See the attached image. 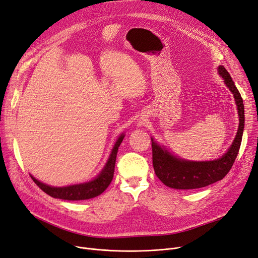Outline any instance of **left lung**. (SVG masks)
<instances>
[{
    "instance_id": "left-lung-1",
    "label": "left lung",
    "mask_w": 258,
    "mask_h": 258,
    "mask_svg": "<svg viewBox=\"0 0 258 258\" xmlns=\"http://www.w3.org/2000/svg\"><path fill=\"white\" fill-rule=\"evenodd\" d=\"M218 73L234 95L239 115V125L233 143L226 154L213 161H188L173 156L152 139L153 166L156 176L166 186L177 189H192L214 183L225 177L231 170L239 152L244 126L243 101L228 71L222 65Z\"/></svg>"
}]
</instances>
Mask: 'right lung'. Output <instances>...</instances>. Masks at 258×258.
<instances>
[{"label":"right lung","instance_id":"right-lung-1","mask_svg":"<svg viewBox=\"0 0 258 258\" xmlns=\"http://www.w3.org/2000/svg\"><path fill=\"white\" fill-rule=\"evenodd\" d=\"M124 138V135H122L118 138L116 141L113 150H111L109 158L101 171L94 180L86 182V183H80V184H74L70 186H63V187H54L47 185L45 183H42L35 177H31V179L35 183L42 189L43 192H45L49 196L53 198H59L63 200H85L91 199L96 196H99L102 194L109 183L113 180L114 177V171H115V164H116V157L118 153V148Z\"/></svg>","mask_w":258,"mask_h":258}]
</instances>
